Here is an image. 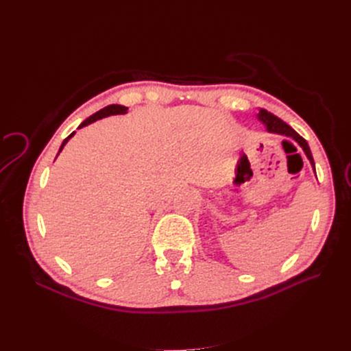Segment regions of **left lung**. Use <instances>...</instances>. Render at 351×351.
<instances>
[{"mask_svg":"<svg viewBox=\"0 0 351 351\" xmlns=\"http://www.w3.org/2000/svg\"><path fill=\"white\" fill-rule=\"evenodd\" d=\"M259 119L267 126V131L269 132H276V134H280V135H286V136H290L293 138L294 141H296L302 147L303 151L306 154V156L308 158V160L311 162V166L315 168V160H313V156H311V152H310V147L306 142L304 138H302L296 131L291 126H289L286 122H283L280 118H278L276 115L267 112L266 109H261L259 112ZM316 171V169H315Z\"/></svg>","mask_w":351,"mask_h":351,"instance_id":"left-lung-1","label":"left lung"}]
</instances>
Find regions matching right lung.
<instances>
[{"instance_id":"add662e5","label":"right lung","mask_w":351,"mask_h":351,"mask_svg":"<svg viewBox=\"0 0 351 351\" xmlns=\"http://www.w3.org/2000/svg\"><path fill=\"white\" fill-rule=\"evenodd\" d=\"M126 106H122V105H109V106H106V108H104V109H101V110H98L97 114H94L92 117H89L88 119H85L81 125H80V128H82V126H86V125H89L90 122H95L97 119H101V118H105V117H109V115H118V114H125L126 112ZM73 134L75 132H72L64 142H62V145H61V147H60V152L62 151V147L65 146V143L68 142V139L71 138V136H73Z\"/></svg>"}]
</instances>
